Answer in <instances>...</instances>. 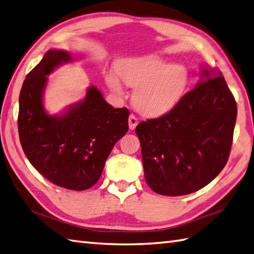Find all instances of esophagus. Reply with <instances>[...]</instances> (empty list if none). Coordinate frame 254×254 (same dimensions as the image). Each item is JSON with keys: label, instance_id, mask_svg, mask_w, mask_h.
<instances>
[{"label": "esophagus", "instance_id": "1", "mask_svg": "<svg viewBox=\"0 0 254 254\" xmlns=\"http://www.w3.org/2000/svg\"><path fill=\"white\" fill-rule=\"evenodd\" d=\"M128 123H129V129L133 130L136 127V125H138L139 122H138V119H136V116L134 114H130Z\"/></svg>", "mask_w": 254, "mask_h": 254}]
</instances>
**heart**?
Wrapping results in <instances>:
<instances>
[{"mask_svg": "<svg viewBox=\"0 0 254 254\" xmlns=\"http://www.w3.org/2000/svg\"><path fill=\"white\" fill-rule=\"evenodd\" d=\"M115 71L106 73L109 88L118 95L124 94L120 78L128 86L135 87L134 105L140 113L149 118H159L172 111L189 84L186 67L173 65L155 54L122 61L116 64Z\"/></svg>", "mask_w": 254, "mask_h": 254, "instance_id": "1", "label": "heart"}]
</instances>
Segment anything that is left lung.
Instances as JSON below:
<instances>
[{"label": "left lung", "mask_w": 254, "mask_h": 254, "mask_svg": "<svg viewBox=\"0 0 254 254\" xmlns=\"http://www.w3.org/2000/svg\"><path fill=\"white\" fill-rule=\"evenodd\" d=\"M201 77L172 111L135 127L145 181L158 194L195 192L228 162L236 101L220 71L203 67Z\"/></svg>", "instance_id": "8db88e82"}]
</instances>
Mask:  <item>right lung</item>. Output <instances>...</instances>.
Masks as SVG:
<instances>
[{
  "label": "right lung",
  "instance_id": "obj_1",
  "mask_svg": "<svg viewBox=\"0 0 254 254\" xmlns=\"http://www.w3.org/2000/svg\"><path fill=\"white\" fill-rule=\"evenodd\" d=\"M65 50L51 49L27 73L19 96L18 131L27 159L57 186L86 190L98 182L115 143L128 131L129 111L115 109L97 87L61 115L48 114L44 93L49 76L71 62Z\"/></svg>",
  "mask_w": 254,
  "mask_h": 254
}]
</instances>
